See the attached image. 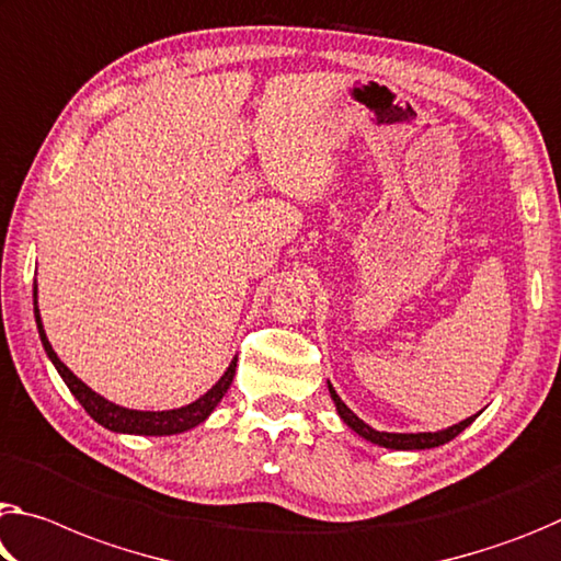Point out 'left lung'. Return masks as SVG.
Segmentation results:
<instances>
[{"instance_id":"left-lung-1","label":"left lung","mask_w":561,"mask_h":561,"mask_svg":"<svg viewBox=\"0 0 561 561\" xmlns=\"http://www.w3.org/2000/svg\"><path fill=\"white\" fill-rule=\"evenodd\" d=\"M329 394H332L334 404H336V412H340V416L344 420L346 426H352L354 432L359 434V437L369 439L379 444V447H387V449H432V447H439V444H447L449 439H455L459 432H465L469 424L474 422V416H469V420L459 422L455 426H449V430H442V432H422V434H389V432H377L371 430L369 424H364L357 414L352 412L350 407H346L340 394L334 392V387L329 385Z\"/></svg>"}]
</instances>
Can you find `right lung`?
<instances>
[{
    "label": "right lung",
    "instance_id": "add662e5",
    "mask_svg": "<svg viewBox=\"0 0 561 561\" xmlns=\"http://www.w3.org/2000/svg\"><path fill=\"white\" fill-rule=\"evenodd\" d=\"M34 317H37L44 352H47L49 359L55 362V367L61 375V379H65V385L69 387V392L79 399V404L87 409V414L92 416L94 422H100L102 426H106V430H112V432L147 434V437H157L159 434V437H162V434H180V432L192 430V426H197L199 422L207 420V416L211 414V409L219 404V399L225 397V392L234 379L237 359L229 364V369L221 375L217 385L211 387L207 394L199 397L197 402L180 407V409H169V412H137V409H124V407L106 402L104 397L92 392V389H89L82 379H77L72 371L65 367V362L57 357L55 350H51L47 334H44V329H42V319H39V309H37V282H34Z\"/></svg>",
    "mask_w": 561,
    "mask_h": 561
}]
</instances>
